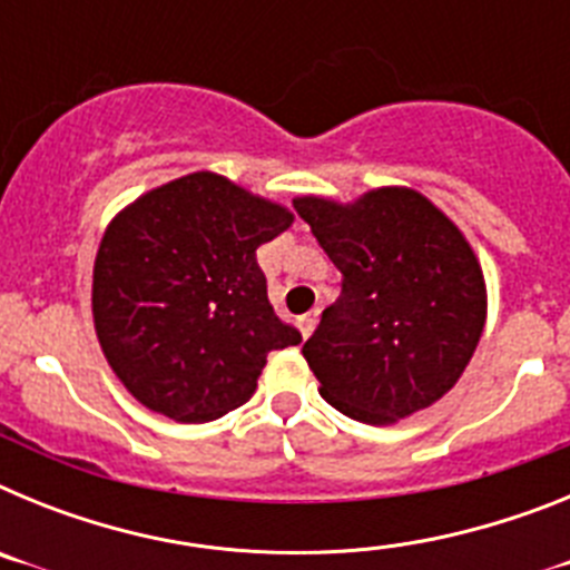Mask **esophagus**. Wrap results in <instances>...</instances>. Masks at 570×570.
<instances>
[{"instance_id":"esophagus-1","label":"esophagus","mask_w":570,"mask_h":570,"mask_svg":"<svg viewBox=\"0 0 570 570\" xmlns=\"http://www.w3.org/2000/svg\"><path fill=\"white\" fill-rule=\"evenodd\" d=\"M316 322H320V308H314V311H308V314H302L299 320H296V328H299V334L305 336V340H308L311 334H314V328H316Z\"/></svg>"}]
</instances>
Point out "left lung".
<instances>
[{
	"instance_id": "obj_1",
	"label": "left lung",
	"mask_w": 570,
	"mask_h": 570,
	"mask_svg": "<svg viewBox=\"0 0 570 570\" xmlns=\"http://www.w3.org/2000/svg\"><path fill=\"white\" fill-rule=\"evenodd\" d=\"M294 208L345 276L302 345L322 400L365 425H396L440 402L488 316L485 274L465 234L405 185L351 203L305 194Z\"/></svg>"
}]
</instances>
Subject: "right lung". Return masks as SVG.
I'll use <instances>...</instances> for the list:
<instances>
[{"instance_id": "add662e5", "label": "right lung", "mask_w": 570, "mask_h": 570, "mask_svg": "<svg viewBox=\"0 0 570 570\" xmlns=\"http://www.w3.org/2000/svg\"><path fill=\"white\" fill-rule=\"evenodd\" d=\"M294 225L285 205L196 170L125 205L94 262L90 311L116 380L148 411L208 422L245 405L279 322L256 248Z\"/></svg>"}]
</instances>
